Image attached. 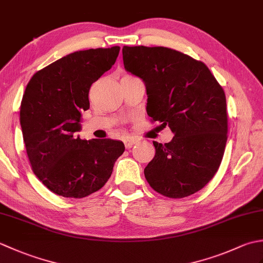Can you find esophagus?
Segmentation results:
<instances>
[{
	"mask_svg": "<svg viewBox=\"0 0 263 263\" xmlns=\"http://www.w3.org/2000/svg\"><path fill=\"white\" fill-rule=\"evenodd\" d=\"M137 143V140H135V139H125L124 140V146L125 148H131L133 144Z\"/></svg>",
	"mask_w": 263,
	"mask_h": 263,
	"instance_id": "esophagus-1",
	"label": "esophagus"
}]
</instances>
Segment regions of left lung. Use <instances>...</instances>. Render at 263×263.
Masks as SVG:
<instances>
[{"mask_svg":"<svg viewBox=\"0 0 263 263\" xmlns=\"http://www.w3.org/2000/svg\"><path fill=\"white\" fill-rule=\"evenodd\" d=\"M127 72L146 85L147 113L174 138L154 142L144 176L156 192L180 199L200 191L219 168L227 141L224 89L204 63L163 46H124Z\"/></svg>","mask_w":263,"mask_h":263,"instance_id":"8db88e82","label":"left lung"}]
</instances>
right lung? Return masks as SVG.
Here are the masks:
<instances>
[{
  "mask_svg": "<svg viewBox=\"0 0 263 263\" xmlns=\"http://www.w3.org/2000/svg\"><path fill=\"white\" fill-rule=\"evenodd\" d=\"M120 47L78 51L37 71L20 106V124L33 174L49 191L80 199L102 189L124 143L82 140L81 113L89 109V89L119 57Z\"/></svg>",
  "mask_w": 263,
  "mask_h": 263,
  "instance_id": "obj_1",
  "label": "right lung"
}]
</instances>
